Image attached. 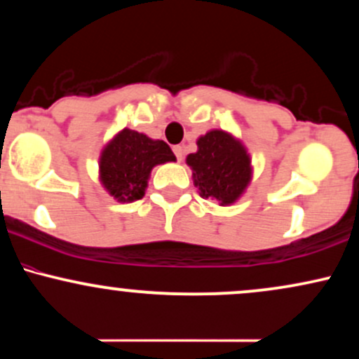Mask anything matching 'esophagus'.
Returning a JSON list of instances; mask_svg holds the SVG:
<instances>
[{
    "mask_svg": "<svg viewBox=\"0 0 359 359\" xmlns=\"http://www.w3.org/2000/svg\"><path fill=\"white\" fill-rule=\"evenodd\" d=\"M174 154H175V156H177V160H182V156H184V147H180V145H177V147H174Z\"/></svg>",
    "mask_w": 359,
    "mask_h": 359,
    "instance_id": "34e87169",
    "label": "esophagus"
}]
</instances>
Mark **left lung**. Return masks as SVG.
Masks as SVG:
<instances>
[{
	"label": "left lung",
	"mask_w": 359,
	"mask_h": 359,
	"mask_svg": "<svg viewBox=\"0 0 359 359\" xmlns=\"http://www.w3.org/2000/svg\"><path fill=\"white\" fill-rule=\"evenodd\" d=\"M194 185L201 197L219 205H231L245 194L253 177L248 150L238 138L222 130H211L197 140V151L187 155Z\"/></svg>",
	"instance_id": "left-lung-1"
}]
</instances>
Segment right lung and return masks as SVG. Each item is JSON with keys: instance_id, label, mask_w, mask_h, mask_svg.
Instances as JSON below:
<instances>
[{"instance_id": "1", "label": "right lung", "mask_w": 359, "mask_h": 359, "mask_svg": "<svg viewBox=\"0 0 359 359\" xmlns=\"http://www.w3.org/2000/svg\"><path fill=\"white\" fill-rule=\"evenodd\" d=\"M167 162H175V155L163 140L123 128L102 148L100 180L118 203H133L145 196L151 168Z\"/></svg>"}]
</instances>
